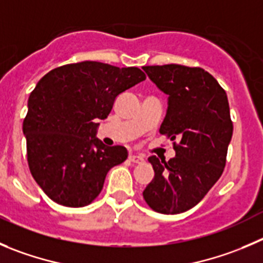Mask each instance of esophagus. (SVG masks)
Returning <instances> with one entry per match:
<instances>
[{"mask_svg": "<svg viewBox=\"0 0 263 263\" xmlns=\"http://www.w3.org/2000/svg\"><path fill=\"white\" fill-rule=\"evenodd\" d=\"M129 160L132 162H136V164H139V162L144 161V157L142 155H137V154H132L129 155Z\"/></svg>", "mask_w": 263, "mask_h": 263, "instance_id": "esophagus-1", "label": "esophagus"}]
</instances>
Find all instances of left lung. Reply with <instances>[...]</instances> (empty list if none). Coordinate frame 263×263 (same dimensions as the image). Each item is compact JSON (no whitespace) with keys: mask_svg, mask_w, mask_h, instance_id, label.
Returning a JSON list of instances; mask_svg holds the SVG:
<instances>
[{"mask_svg":"<svg viewBox=\"0 0 263 263\" xmlns=\"http://www.w3.org/2000/svg\"><path fill=\"white\" fill-rule=\"evenodd\" d=\"M167 96L160 133L174 142L176 157L149 156L155 177L143 191L148 206L162 214L194 208L208 194L226 165L232 126L226 91L209 72L181 64L143 67Z\"/></svg>","mask_w":263,"mask_h":263,"instance_id":"8db88e82","label":"left lung"}]
</instances>
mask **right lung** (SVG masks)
Masks as SVG:
<instances>
[{"mask_svg": "<svg viewBox=\"0 0 263 263\" xmlns=\"http://www.w3.org/2000/svg\"><path fill=\"white\" fill-rule=\"evenodd\" d=\"M143 80L137 67L86 61L51 69L37 82L23 133L29 171L52 201L89 205L109 169L126 160L125 147H107L97 138V121L107 119L117 96Z\"/></svg>", "mask_w": 263, "mask_h": 263, "instance_id": "add662e5", "label": "right lung"}]
</instances>
